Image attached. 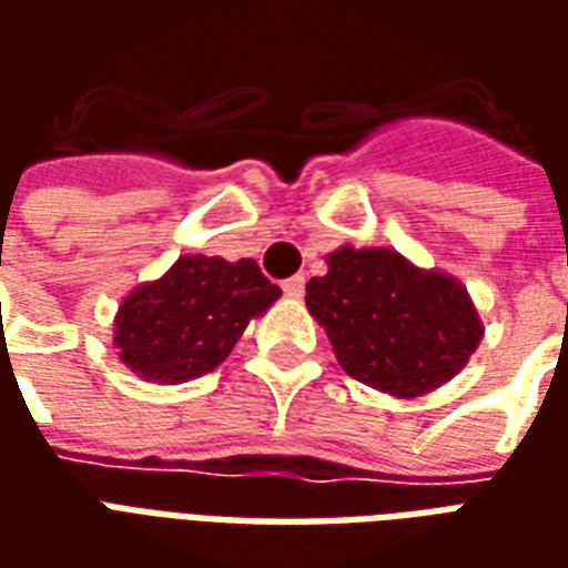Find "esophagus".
I'll return each instance as SVG.
<instances>
[{
  "label": "esophagus",
  "mask_w": 568,
  "mask_h": 568,
  "mask_svg": "<svg viewBox=\"0 0 568 568\" xmlns=\"http://www.w3.org/2000/svg\"><path fill=\"white\" fill-rule=\"evenodd\" d=\"M304 285H307L304 276H292V280H285L283 283V292L288 297H304Z\"/></svg>",
  "instance_id": "obj_1"
}]
</instances>
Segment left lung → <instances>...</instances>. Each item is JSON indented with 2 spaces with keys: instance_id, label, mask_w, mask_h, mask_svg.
<instances>
[{
  "instance_id": "obj_1",
  "label": "left lung",
  "mask_w": 568,
  "mask_h": 568,
  "mask_svg": "<svg viewBox=\"0 0 568 568\" xmlns=\"http://www.w3.org/2000/svg\"><path fill=\"white\" fill-rule=\"evenodd\" d=\"M328 273L307 283V310L334 346L341 368L395 398L450 383L484 341L468 288L386 246H341Z\"/></svg>"
}]
</instances>
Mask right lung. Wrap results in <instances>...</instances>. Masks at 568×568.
Returning <instances> with one entry per match:
<instances>
[{
    "label": "right lung",
    "instance_id": "obj_1",
    "mask_svg": "<svg viewBox=\"0 0 568 568\" xmlns=\"http://www.w3.org/2000/svg\"><path fill=\"white\" fill-rule=\"evenodd\" d=\"M283 295L252 258L182 255L136 285L115 313L121 365L161 386L197 381L231 356L246 325Z\"/></svg>",
    "mask_w": 568,
    "mask_h": 568
}]
</instances>
